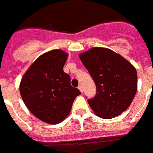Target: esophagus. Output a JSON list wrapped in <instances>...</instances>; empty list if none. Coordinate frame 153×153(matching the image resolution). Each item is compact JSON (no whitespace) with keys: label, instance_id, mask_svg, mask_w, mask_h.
<instances>
[{"label":"esophagus","instance_id":"obj_1","mask_svg":"<svg viewBox=\"0 0 153 153\" xmlns=\"http://www.w3.org/2000/svg\"><path fill=\"white\" fill-rule=\"evenodd\" d=\"M78 89H79V90H80V91H81V92H83V88H82V86H79L78 87Z\"/></svg>","mask_w":153,"mask_h":153}]
</instances>
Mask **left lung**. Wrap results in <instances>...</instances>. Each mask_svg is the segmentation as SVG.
Here are the masks:
<instances>
[{
    "label": "left lung",
    "mask_w": 153,
    "mask_h": 153,
    "mask_svg": "<svg viewBox=\"0 0 153 153\" xmlns=\"http://www.w3.org/2000/svg\"><path fill=\"white\" fill-rule=\"evenodd\" d=\"M79 57L96 84V96L88 100L94 113L105 119L120 115L136 95V69L110 49L93 47Z\"/></svg>",
    "instance_id": "8db88e82"
}]
</instances>
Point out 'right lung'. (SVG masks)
Here are the masks:
<instances>
[{"instance_id":"1","label":"right lung","mask_w":153,"mask_h":153,"mask_svg":"<svg viewBox=\"0 0 153 153\" xmlns=\"http://www.w3.org/2000/svg\"><path fill=\"white\" fill-rule=\"evenodd\" d=\"M68 53L53 50L38 57L22 77L19 91L27 109L44 123L57 124L69 114L79 89L63 71Z\"/></svg>"}]
</instances>
